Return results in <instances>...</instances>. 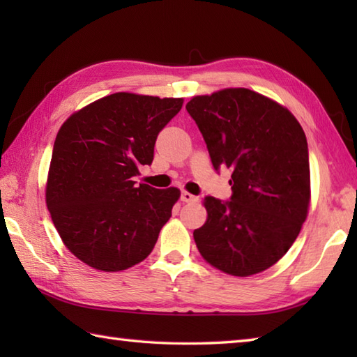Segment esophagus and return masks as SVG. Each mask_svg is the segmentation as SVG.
Segmentation results:
<instances>
[{
	"mask_svg": "<svg viewBox=\"0 0 357 357\" xmlns=\"http://www.w3.org/2000/svg\"><path fill=\"white\" fill-rule=\"evenodd\" d=\"M181 199H183L184 202H196L198 201V196H195L188 192H183L181 193Z\"/></svg>",
	"mask_w": 357,
	"mask_h": 357,
	"instance_id": "1",
	"label": "esophagus"
}]
</instances>
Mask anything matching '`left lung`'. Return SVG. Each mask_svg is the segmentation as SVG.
Instances as JSON below:
<instances>
[{
	"mask_svg": "<svg viewBox=\"0 0 357 357\" xmlns=\"http://www.w3.org/2000/svg\"><path fill=\"white\" fill-rule=\"evenodd\" d=\"M211 164L231 169V201L204 199L207 221L193 231L201 256L231 276L270 268L307 219L310 162L305 133L284 105L244 87L193 96L185 105Z\"/></svg>",
	"mask_w": 357,
	"mask_h": 357,
	"instance_id": "1",
	"label": "left lung"
}]
</instances>
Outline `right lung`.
Returning <instances> with one entry per match:
<instances>
[{"label":"right lung","instance_id":"obj_1","mask_svg":"<svg viewBox=\"0 0 357 357\" xmlns=\"http://www.w3.org/2000/svg\"><path fill=\"white\" fill-rule=\"evenodd\" d=\"M183 98L118 92L64 121L50 159L45 204L69 252L101 271L142 262L179 199L176 187L136 185L153 161L158 133Z\"/></svg>","mask_w":357,"mask_h":357}]
</instances>
